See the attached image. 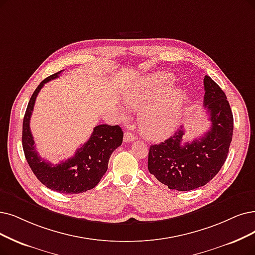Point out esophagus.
<instances>
[{
	"label": "esophagus",
	"mask_w": 255,
	"mask_h": 255,
	"mask_svg": "<svg viewBox=\"0 0 255 255\" xmlns=\"http://www.w3.org/2000/svg\"><path fill=\"white\" fill-rule=\"evenodd\" d=\"M136 135L133 133V131H126L125 136H124V141L125 142H133L136 140Z\"/></svg>",
	"instance_id": "34e87169"
}]
</instances>
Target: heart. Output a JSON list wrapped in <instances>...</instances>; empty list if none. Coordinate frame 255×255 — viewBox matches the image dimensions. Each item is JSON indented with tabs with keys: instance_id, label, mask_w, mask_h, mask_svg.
I'll return each instance as SVG.
<instances>
[{
	"instance_id": "1",
	"label": "heart",
	"mask_w": 255,
	"mask_h": 255,
	"mask_svg": "<svg viewBox=\"0 0 255 255\" xmlns=\"http://www.w3.org/2000/svg\"><path fill=\"white\" fill-rule=\"evenodd\" d=\"M172 81L169 74L150 75L131 85L126 92V104L134 110H142L139 129L146 139H165L179 125L185 100L182 91L176 90L156 101L170 89Z\"/></svg>"
}]
</instances>
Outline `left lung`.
<instances>
[{"instance_id":"left-lung-1","label":"left lung","mask_w":255,"mask_h":255,"mask_svg":"<svg viewBox=\"0 0 255 255\" xmlns=\"http://www.w3.org/2000/svg\"><path fill=\"white\" fill-rule=\"evenodd\" d=\"M204 108L211 127L205 135L183 143L184 129L150 145L148 170L169 189L192 190L215 178L225 163L233 133V115L225 93L209 76L204 78Z\"/></svg>"}]
</instances>
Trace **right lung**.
I'll return each mask as SVG.
<instances>
[{"mask_svg":"<svg viewBox=\"0 0 255 255\" xmlns=\"http://www.w3.org/2000/svg\"><path fill=\"white\" fill-rule=\"evenodd\" d=\"M60 72L44 79L29 100L23 121V149L30 168L46 187L60 193H80L94 188L104 177L112 152L122 143L124 131L119 126L100 125L72 158L55 165L40 158L30 130V118L40 89Z\"/></svg>","mask_w":255,"mask_h":255,"instance_id":"right-lung-1","label":"right lung"}]
</instances>
